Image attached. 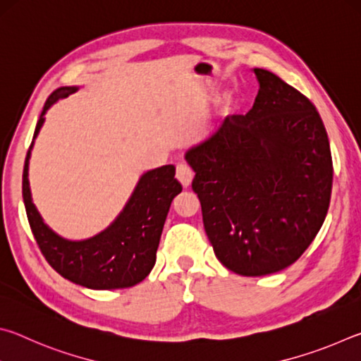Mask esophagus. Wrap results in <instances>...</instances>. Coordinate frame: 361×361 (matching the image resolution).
I'll use <instances>...</instances> for the list:
<instances>
[{
  "label": "esophagus",
  "mask_w": 361,
  "mask_h": 361,
  "mask_svg": "<svg viewBox=\"0 0 361 361\" xmlns=\"http://www.w3.org/2000/svg\"><path fill=\"white\" fill-rule=\"evenodd\" d=\"M192 178H194V172L188 164H178V166H176V180H178L183 186L188 188L191 185Z\"/></svg>",
  "instance_id": "34e87169"
}]
</instances>
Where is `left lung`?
<instances>
[{
  "label": "left lung",
  "mask_w": 361,
  "mask_h": 361,
  "mask_svg": "<svg viewBox=\"0 0 361 361\" xmlns=\"http://www.w3.org/2000/svg\"><path fill=\"white\" fill-rule=\"evenodd\" d=\"M253 71L259 82L253 108L228 116L185 156L213 252L245 277L301 258L325 221L333 186L319 111L274 73Z\"/></svg>",
  "instance_id": "8db88e82"
}]
</instances>
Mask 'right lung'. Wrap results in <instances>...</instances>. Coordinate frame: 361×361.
Masks as SVG:
<instances>
[{"instance_id":"1","label":"right lung","mask_w":361,"mask_h":361,"mask_svg":"<svg viewBox=\"0 0 361 361\" xmlns=\"http://www.w3.org/2000/svg\"><path fill=\"white\" fill-rule=\"evenodd\" d=\"M76 90L78 87H60L49 95L33 140L39 133L47 109ZM32 146L23 166L22 194L30 228L49 264L70 282L92 290L129 288L146 279L154 267L170 204L183 189L175 178V167L162 166L142 175L129 202L109 228L92 239L73 242L49 228L33 204L28 183Z\"/></svg>"}]
</instances>
